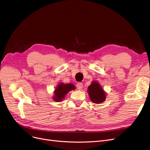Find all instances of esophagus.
<instances>
[{
  "instance_id": "obj_1",
  "label": "esophagus",
  "mask_w": 150,
  "mask_h": 150,
  "mask_svg": "<svg viewBox=\"0 0 150 150\" xmlns=\"http://www.w3.org/2000/svg\"><path fill=\"white\" fill-rule=\"evenodd\" d=\"M76 87L77 88V89L79 90V91H81V90L82 89V87H83V85L82 83H78L76 85Z\"/></svg>"
}]
</instances>
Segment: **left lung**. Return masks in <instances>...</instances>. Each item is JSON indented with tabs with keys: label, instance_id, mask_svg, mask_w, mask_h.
Here are the masks:
<instances>
[{
	"label": "left lung",
	"instance_id": "obj_1",
	"mask_svg": "<svg viewBox=\"0 0 150 150\" xmlns=\"http://www.w3.org/2000/svg\"><path fill=\"white\" fill-rule=\"evenodd\" d=\"M87 92L90 99L94 103L100 104L106 100V93L97 81L92 82L88 87Z\"/></svg>",
	"mask_w": 150,
	"mask_h": 150
}]
</instances>
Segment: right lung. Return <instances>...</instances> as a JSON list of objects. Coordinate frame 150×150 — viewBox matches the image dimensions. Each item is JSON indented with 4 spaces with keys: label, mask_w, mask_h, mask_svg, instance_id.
<instances>
[{
    "label": "right lung",
    "mask_w": 150,
    "mask_h": 150,
    "mask_svg": "<svg viewBox=\"0 0 150 150\" xmlns=\"http://www.w3.org/2000/svg\"><path fill=\"white\" fill-rule=\"evenodd\" d=\"M76 89V87L73 83H64L63 82H59L55 88L53 92V100L56 102H60L65 98L66 95L71 91H74Z\"/></svg>",
    "instance_id": "add662e5"
}]
</instances>
